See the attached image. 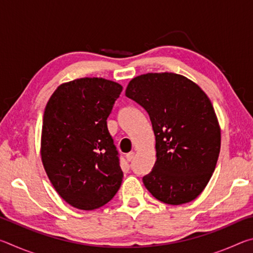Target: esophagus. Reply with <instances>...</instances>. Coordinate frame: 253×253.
Masks as SVG:
<instances>
[{
    "label": "esophagus",
    "mask_w": 253,
    "mask_h": 253,
    "mask_svg": "<svg viewBox=\"0 0 253 253\" xmlns=\"http://www.w3.org/2000/svg\"><path fill=\"white\" fill-rule=\"evenodd\" d=\"M134 156H135V153L134 152H130V153H128V154H126V160L128 161V162H130L132 158H134Z\"/></svg>",
    "instance_id": "esophagus-1"
}]
</instances>
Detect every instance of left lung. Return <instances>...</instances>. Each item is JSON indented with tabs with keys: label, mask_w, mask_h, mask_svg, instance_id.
<instances>
[{
	"label": "left lung",
	"mask_w": 253,
	"mask_h": 253,
	"mask_svg": "<svg viewBox=\"0 0 253 253\" xmlns=\"http://www.w3.org/2000/svg\"><path fill=\"white\" fill-rule=\"evenodd\" d=\"M125 95L147 111L155 135L156 161L143 177L145 187L166 204L195 200L221 148L220 124L207 93L182 75L148 72L132 78Z\"/></svg>",
	"instance_id": "obj_1"
}]
</instances>
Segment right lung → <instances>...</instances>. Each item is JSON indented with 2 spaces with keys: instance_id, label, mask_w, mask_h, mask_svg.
<instances>
[{
  "instance_id": "add662e5",
  "label": "right lung",
  "mask_w": 253,
  "mask_h": 253,
  "mask_svg": "<svg viewBox=\"0 0 253 253\" xmlns=\"http://www.w3.org/2000/svg\"><path fill=\"white\" fill-rule=\"evenodd\" d=\"M122 84L104 78L63 83L46 102L41 161L57 193L71 207L90 211L114 198L123 181L107 118Z\"/></svg>"
}]
</instances>
